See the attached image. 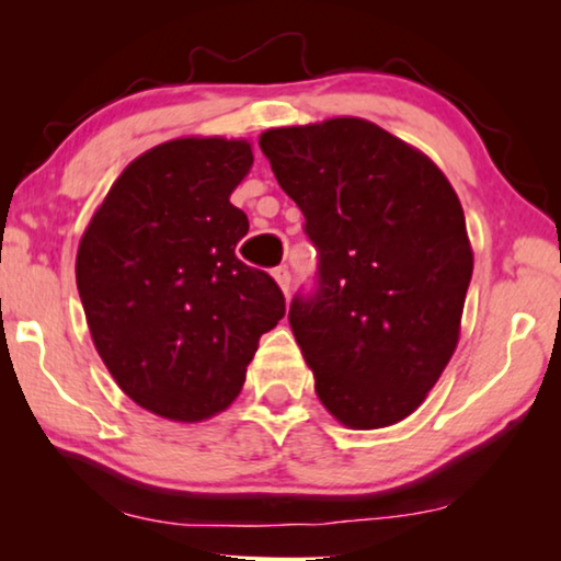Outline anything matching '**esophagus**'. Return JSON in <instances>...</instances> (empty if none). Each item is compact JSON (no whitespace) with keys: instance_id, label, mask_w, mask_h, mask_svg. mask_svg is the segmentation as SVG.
Returning a JSON list of instances; mask_svg holds the SVG:
<instances>
[{"instance_id":"1","label":"esophagus","mask_w":561,"mask_h":561,"mask_svg":"<svg viewBox=\"0 0 561 561\" xmlns=\"http://www.w3.org/2000/svg\"><path fill=\"white\" fill-rule=\"evenodd\" d=\"M273 278H275V283H278V286H280L283 294L288 296V290H290V273H288V267H286V265L273 267Z\"/></svg>"}]
</instances>
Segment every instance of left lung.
Wrapping results in <instances>:
<instances>
[{"label": "left lung", "mask_w": 561, "mask_h": 561, "mask_svg": "<svg viewBox=\"0 0 561 561\" xmlns=\"http://www.w3.org/2000/svg\"><path fill=\"white\" fill-rule=\"evenodd\" d=\"M319 250L317 290L288 321L317 396L350 428L398 424L455 355L472 248L439 168L357 117L260 135Z\"/></svg>", "instance_id": "1"}]
</instances>
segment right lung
Listing matches in <instances>:
<instances>
[{"mask_svg": "<svg viewBox=\"0 0 561 561\" xmlns=\"http://www.w3.org/2000/svg\"><path fill=\"white\" fill-rule=\"evenodd\" d=\"M248 140L181 137L129 163L91 217L76 286L99 357L145 411L194 424L240 396L278 283L234 255L250 221L229 202Z\"/></svg>", "mask_w": 561, "mask_h": 561, "instance_id": "add662e5", "label": "right lung"}]
</instances>
